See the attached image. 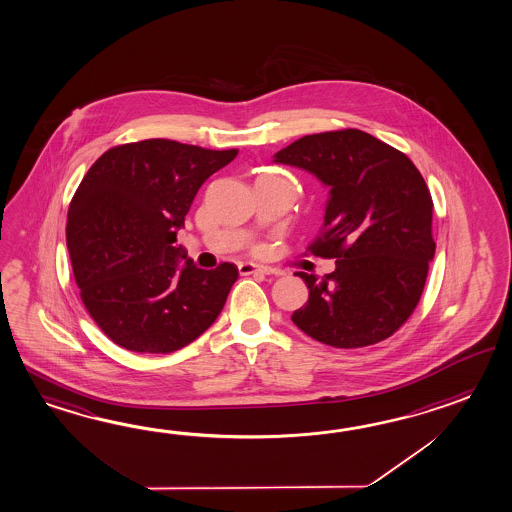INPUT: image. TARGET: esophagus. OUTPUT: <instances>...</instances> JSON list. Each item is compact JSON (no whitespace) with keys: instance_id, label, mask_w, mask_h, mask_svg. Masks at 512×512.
<instances>
[{"instance_id":"esophagus-1","label":"esophagus","mask_w":512,"mask_h":512,"mask_svg":"<svg viewBox=\"0 0 512 512\" xmlns=\"http://www.w3.org/2000/svg\"><path fill=\"white\" fill-rule=\"evenodd\" d=\"M239 272L240 275H251V273L270 275V268H266V266H259V264H253V262H240Z\"/></svg>"}]
</instances>
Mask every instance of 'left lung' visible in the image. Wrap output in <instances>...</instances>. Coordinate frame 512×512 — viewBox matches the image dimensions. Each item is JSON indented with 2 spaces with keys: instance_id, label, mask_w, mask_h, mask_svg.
Segmentation results:
<instances>
[{
  "instance_id": "left-lung-1",
  "label": "left lung",
  "mask_w": 512,
  "mask_h": 512,
  "mask_svg": "<svg viewBox=\"0 0 512 512\" xmlns=\"http://www.w3.org/2000/svg\"><path fill=\"white\" fill-rule=\"evenodd\" d=\"M329 187L325 222L308 251L336 259L325 277L297 272L308 288L292 321L338 349L397 332L417 307L435 255L432 194L411 159L356 130L301 137L273 156Z\"/></svg>"
}]
</instances>
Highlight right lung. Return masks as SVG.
<instances>
[{"instance_id":"add662e5","label":"right lung","mask_w":512,"mask_h":512,"mask_svg":"<svg viewBox=\"0 0 512 512\" xmlns=\"http://www.w3.org/2000/svg\"><path fill=\"white\" fill-rule=\"evenodd\" d=\"M237 154L145 139L106 150L82 178L66 226L71 266L84 307L123 349L178 351L222 312L237 266L202 270L174 242L202 183Z\"/></svg>"}]
</instances>
